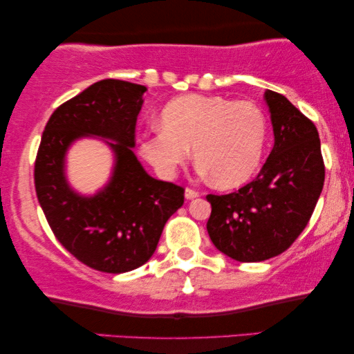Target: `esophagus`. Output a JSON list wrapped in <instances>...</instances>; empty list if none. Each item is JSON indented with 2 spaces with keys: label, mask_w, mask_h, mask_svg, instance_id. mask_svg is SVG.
Segmentation results:
<instances>
[{
  "label": "esophagus",
  "mask_w": 354,
  "mask_h": 354,
  "mask_svg": "<svg viewBox=\"0 0 354 354\" xmlns=\"http://www.w3.org/2000/svg\"><path fill=\"white\" fill-rule=\"evenodd\" d=\"M198 196H200V192L193 190V188H187V190H185L187 200H193V198H198Z\"/></svg>",
  "instance_id": "obj_1"
}]
</instances>
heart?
<instances>
[{
	"label": "heart",
	"mask_w": 354,
	"mask_h": 354,
	"mask_svg": "<svg viewBox=\"0 0 354 354\" xmlns=\"http://www.w3.org/2000/svg\"><path fill=\"white\" fill-rule=\"evenodd\" d=\"M159 124L143 137L140 153L164 178L176 176L190 148L201 172L222 188L243 185L263 161L268 120L248 101L185 95L164 106Z\"/></svg>",
	"instance_id": "obj_1"
}]
</instances>
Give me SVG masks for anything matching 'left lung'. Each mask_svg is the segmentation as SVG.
I'll use <instances>...</instances> for the list:
<instances>
[{
  "label": "left lung",
  "mask_w": 354,
  "mask_h": 354,
  "mask_svg": "<svg viewBox=\"0 0 354 354\" xmlns=\"http://www.w3.org/2000/svg\"><path fill=\"white\" fill-rule=\"evenodd\" d=\"M274 148L253 182L229 195H207L206 229L214 246L240 263L288 250L311 219L326 167L316 125L283 95L268 90Z\"/></svg>",
  "instance_id": "1"
}]
</instances>
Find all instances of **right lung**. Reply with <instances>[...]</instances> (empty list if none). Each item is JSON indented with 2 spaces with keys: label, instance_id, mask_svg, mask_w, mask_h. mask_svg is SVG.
Returning <instances> with one entry per match:
<instances>
[{
  "label": "right lung",
  "instance_id": "obj_1",
  "mask_svg": "<svg viewBox=\"0 0 354 354\" xmlns=\"http://www.w3.org/2000/svg\"><path fill=\"white\" fill-rule=\"evenodd\" d=\"M147 86L106 79L61 104L48 120L35 159V190L59 243L88 268L129 272L151 258L183 188L148 176L135 156V125ZM101 136L115 153L110 182L91 197L71 190L65 154L75 139Z\"/></svg>",
  "mask_w": 354,
  "mask_h": 354
}]
</instances>
